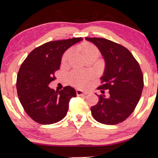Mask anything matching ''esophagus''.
I'll return each instance as SVG.
<instances>
[{
  "label": "esophagus",
  "mask_w": 158,
  "mask_h": 158,
  "mask_svg": "<svg viewBox=\"0 0 158 158\" xmlns=\"http://www.w3.org/2000/svg\"><path fill=\"white\" fill-rule=\"evenodd\" d=\"M76 92H77V94L78 96L86 95V94H87V92H83V91H81V90H79V89H77V90H76Z\"/></svg>",
  "instance_id": "1"
}]
</instances>
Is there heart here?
I'll use <instances>...</instances> for the list:
<instances>
[{
	"mask_svg": "<svg viewBox=\"0 0 158 158\" xmlns=\"http://www.w3.org/2000/svg\"><path fill=\"white\" fill-rule=\"evenodd\" d=\"M81 51L86 58L90 57V56H95L98 58L100 54L98 48L92 44H87L82 48ZM71 55H72V50L71 49L67 50L62 56V64H66L68 62V60L70 59ZM91 73L80 70H74L71 71L68 75V81L70 85L74 86V87H84L87 85L88 81L91 79Z\"/></svg>",
	"mask_w": 158,
	"mask_h": 158,
	"instance_id": "1",
	"label": "heart"
}]
</instances>
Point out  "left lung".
<instances>
[{
    "label": "left lung",
    "mask_w": 158,
    "mask_h": 158,
    "mask_svg": "<svg viewBox=\"0 0 158 158\" xmlns=\"http://www.w3.org/2000/svg\"><path fill=\"white\" fill-rule=\"evenodd\" d=\"M100 50L106 60L104 75L98 87L110 96L98 95L96 106L91 107L92 116L106 125L125 121L138 104L144 87L143 73L131 52L118 43L100 37H86Z\"/></svg>",
    "instance_id": "obj_1"
}]
</instances>
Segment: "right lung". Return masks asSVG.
I'll use <instances>...</instances> for the list:
<instances>
[{
	"instance_id": "add662e5",
	"label": "right lung",
	"mask_w": 158,
	"mask_h": 158,
	"mask_svg": "<svg viewBox=\"0 0 158 158\" xmlns=\"http://www.w3.org/2000/svg\"><path fill=\"white\" fill-rule=\"evenodd\" d=\"M82 40L81 37L51 41L34 49L23 61L17 74L19 99L27 115L40 124H52L66 116L69 102L77 96L73 88L66 86L59 92L48 85L56 79L65 50Z\"/></svg>"
}]
</instances>
